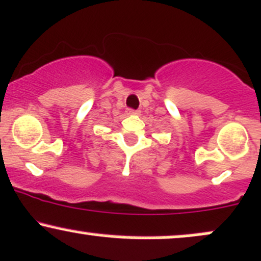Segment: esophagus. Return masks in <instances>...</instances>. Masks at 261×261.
<instances>
[{
  "label": "esophagus",
  "instance_id": "esophagus-1",
  "mask_svg": "<svg viewBox=\"0 0 261 261\" xmlns=\"http://www.w3.org/2000/svg\"><path fill=\"white\" fill-rule=\"evenodd\" d=\"M127 114H128V115H139L140 111L139 110H131V109H128Z\"/></svg>",
  "mask_w": 261,
  "mask_h": 261
}]
</instances>
